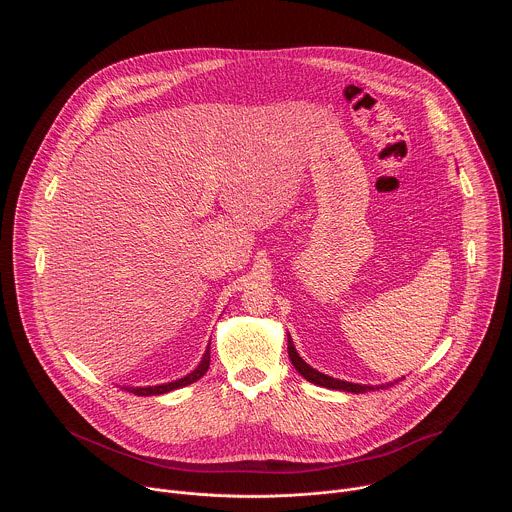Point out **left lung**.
Listing matches in <instances>:
<instances>
[{"label":"left lung","mask_w":512,"mask_h":512,"mask_svg":"<svg viewBox=\"0 0 512 512\" xmlns=\"http://www.w3.org/2000/svg\"><path fill=\"white\" fill-rule=\"evenodd\" d=\"M287 352H289V360L291 364H294L296 371L310 383L314 385H320V387H326V389H336V391H346V393H367V391H375V389H385L389 385H379V387H371V385H356V383H348V381H340V379H334V377H328L316 369H312L308 362H304V358L298 354L294 342H291V338L287 336ZM397 383V381H395Z\"/></svg>","instance_id":"left-lung-1"}]
</instances>
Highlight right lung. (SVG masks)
<instances>
[{
	"label": "right lung",
	"instance_id": "1",
	"mask_svg": "<svg viewBox=\"0 0 512 512\" xmlns=\"http://www.w3.org/2000/svg\"><path fill=\"white\" fill-rule=\"evenodd\" d=\"M208 364H210V346H206V352H204V356H202L198 367H196L192 373H188L186 377H182V379H178V381H172V383L154 385V387H127V391L133 393V395H139V397L164 395V393H170V391H174V389H180V387H186V385H190V383H196V381L208 371Z\"/></svg>",
	"mask_w": 512,
	"mask_h": 512
}]
</instances>
